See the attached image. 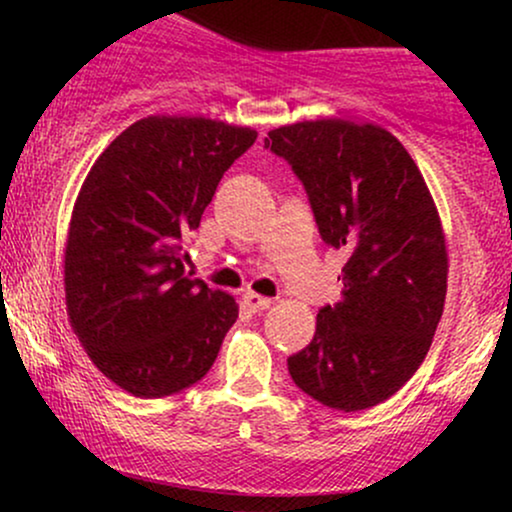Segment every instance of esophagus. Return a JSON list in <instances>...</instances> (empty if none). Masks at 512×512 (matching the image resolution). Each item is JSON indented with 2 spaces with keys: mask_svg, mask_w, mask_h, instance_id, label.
I'll list each match as a JSON object with an SVG mask.
<instances>
[{
  "mask_svg": "<svg viewBox=\"0 0 512 512\" xmlns=\"http://www.w3.org/2000/svg\"><path fill=\"white\" fill-rule=\"evenodd\" d=\"M243 303L248 305L252 313H260V310H267L269 305H272V298L260 296V293H255V291H248V293H243Z\"/></svg>",
  "mask_w": 512,
  "mask_h": 512,
  "instance_id": "34e87169",
  "label": "esophagus"
}]
</instances>
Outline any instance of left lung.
I'll return each instance as SVG.
<instances>
[{
    "mask_svg": "<svg viewBox=\"0 0 512 512\" xmlns=\"http://www.w3.org/2000/svg\"><path fill=\"white\" fill-rule=\"evenodd\" d=\"M264 146L303 182L317 231L342 250V298L289 356L305 395L339 411L390 399L431 349L448 291V250L424 175L378 125L305 120Z\"/></svg>",
    "mask_w": 512,
    "mask_h": 512,
    "instance_id": "8db88e82",
    "label": "left lung"
}]
</instances>
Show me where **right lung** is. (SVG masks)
Here are the masks:
<instances>
[{
  "instance_id": "1",
  "label": "right lung",
  "mask_w": 512,
  "mask_h": 512,
  "mask_svg": "<svg viewBox=\"0 0 512 512\" xmlns=\"http://www.w3.org/2000/svg\"><path fill=\"white\" fill-rule=\"evenodd\" d=\"M255 139L207 117L151 115L88 170L64 250L67 313L88 358L129 395L195 385L236 322L228 293L185 272L182 243Z\"/></svg>"
}]
</instances>
